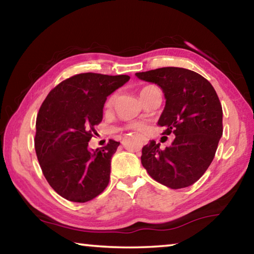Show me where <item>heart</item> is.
<instances>
[{"label":"heart","instance_id":"1","mask_svg":"<svg viewBox=\"0 0 254 254\" xmlns=\"http://www.w3.org/2000/svg\"><path fill=\"white\" fill-rule=\"evenodd\" d=\"M111 103H112V99L108 100L107 105H111ZM130 127L131 128H135V130H142L143 124H141V123H132V124H130Z\"/></svg>","mask_w":254,"mask_h":254}]
</instances>
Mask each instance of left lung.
Wrapping results in <instances>:
<instances>
[{
	"mask_svg": "<svg viewBox=\"0 0 254 254\" xmlns=\"http://www.w3.org/2000/svg\"><path fill=\"white\" fill-rule=\"evenodd\" d=\"M135 76L164 92L158 126L175 135L165 150L155 140L142 148L141 164L157 182L171 189L190 187L208 170L223 135V110L214 87L202 75L183 67H160Z\"/></svg>",
	"mask_w": 254,
	"mask_h": 254,
	"instance_id": "8db88e82",
	"label": "left lung"
}]
</instances>
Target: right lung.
<instances>
[{"mask_svg": "<svg viewBox=\"0 0 254 254\" xmlns=\"http://www.w3.org/2000/svg\"><path fill=\"white\" fill-rule=\"evenodd\" d=\"M128 75L81 73L58 84L44 100L36 120L35 149L43 174L55 192L87 202L110 182L111 159L120 142L89 149L94 127L103 120L108 96Z\"/></svg>", "mask_w": 254, "mask_h": 254, "instance_id": "add662e5", "label": "right lung"}]
</instances>
